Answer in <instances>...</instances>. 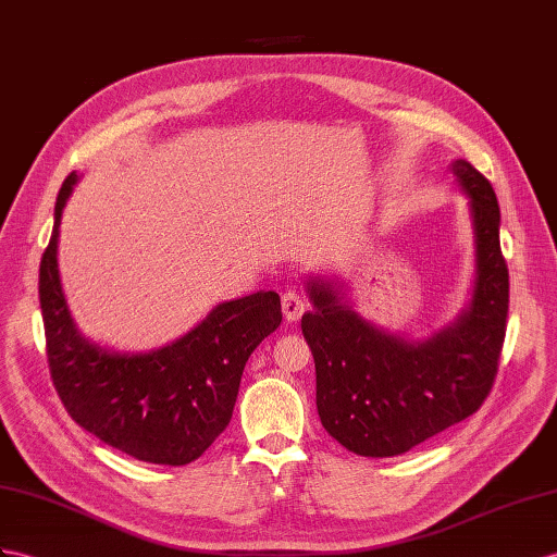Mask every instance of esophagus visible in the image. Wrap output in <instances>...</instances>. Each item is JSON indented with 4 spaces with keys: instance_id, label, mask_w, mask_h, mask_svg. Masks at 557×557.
I'll return each mask as SVG.
<instances>
[{
    "instance_id": "1",
    "label": "esophagus",
    "mask_w": 557,
    "mask_h": 557,
    "mask_svg": "<svg viewBox=\"0 0 557 557\" xmlns=\"http://www.w3.org/2000/svg\"><path fill=\"white\" fill-rule=\"evenodd\" d=\"M282 310H284V320L296 322L308 310V298L296 289L284 292L282 294Z\"/></svg>"
}]
</instances>
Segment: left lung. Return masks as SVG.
I'll list each match as a JSON object with an SVG mask.
<instances>
[{
  "label": "left lung",
  "instance_id": "left-lung-1",
  "mask_svg": "<svg viewBox=\"0 0 557 557\" xmlns=\"http://www.w3.org/2000/svg\"><path fill=\"white\" fill-rule=\"evenodd\" d=\"M451 171L470 197L478 270L470 308L447 330L405 341L364 322L334 282H308L315 308L301 330L315 360L318 414L326 433L360 456L409 451L475 414L494 386L508 318L502 211L473 164L456 160Z\"/></svg>",
  "mask_w": 557,
  "mask_h": 557
}]
</instances>
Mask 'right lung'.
Returning <instances> with one entry per match:
<instances>
[{
	"label": "right lung",
	"mask_w": 557,
	"mask_h": 557,
	"mask_svg": "<svg viewBox=\"0 0 557 557\" xmlns=\"http://www.w3.org/2000/svg\"><path fill=\"white\" fill-rule=\"evenodd\" d=\"M77 174L55 199L53 233L39 263L51 381L67 414L106 445L146 463L185 466L231 423L249 355L282 322L275 292L213 308L171 346L143 355L110 352L84 338L59 275V225Z\"/></svg>",
	"instance_id": "1"
}]
</instances>
